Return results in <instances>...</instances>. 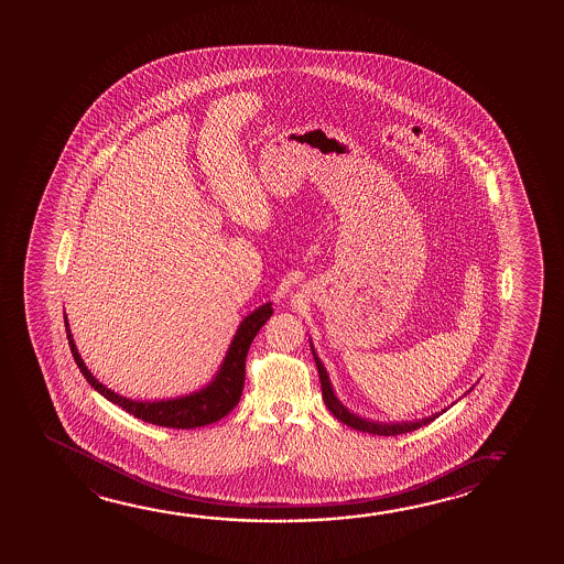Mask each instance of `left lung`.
<instances>
[{
    "instance_id": "8db88e82",
    "label": "left lung",
    "mask_w": 564,
    "mask_h": 564,
    "mask_svg": "<svg viewBox=\"0 0 564 564\" xmlns=\"http://www.w3.org/2000/svg\"><path fill=\"white\" fill-rule=\"evenodd\" d=\"M311 351H313L314 361H316V368H318V378H321V388H323L324 403H326V406L330 409V413H333L338 421H341L344 425L356 429V431H360V433L378 434V436H395V434L411 433V431H415L419 426L429 425L431 421H434L436 416L443 415L444 411H446V409H444V411H438V413H434V415L415 419V421H393V423H391V421H389V423L371 421V419L360 416L358 413H354L348 406L344 405L340 399L336 398L333 383H330V378H328V371H326L323 361L318 358V354L314 350L313 340H311Z\"/></svg>"
}]
</instances>
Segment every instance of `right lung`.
<instances>
[{"instance_id":"right-lung-1","label":"right lung","mask_w":564,"mask_h":564,"mask_svg":"<svg viewBox=\"0 0 564 564\" xmlns=\"http://www.w3.org/2000/svg\"><path fill=\"white\" fill-rule=\"evenodd\" d=\"M273 314L271 303L259 306L253 313L248 314L241 321L238 330L234 334L230 348L224 356L220 368L204 388L196 389L193 393L178 395L171 399H155V401H139V399L123 398L120 393L111 391L94 378L86 368L83 356L78 354L75 338L70 334V324L65 314L66 338L68 346L75 356L76 366L83 371L86 381L93 386L100 395L128 411L130 415L138 416L151 425L169 426V429H196V426L213 425L228 415L234 406L238 405L246 379V358L250 350L251 341L259 333V328L268 323Z\"/></svg>"}]
</instances>
